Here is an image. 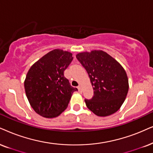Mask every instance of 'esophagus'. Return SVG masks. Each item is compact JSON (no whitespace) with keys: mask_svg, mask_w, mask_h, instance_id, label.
<instances>
[{"mask_svg":"<svg viewBox=\"0 0 153 153\" xmlns=\"http://www.w3.org/2000/svg\"><path fill=\"white\" fill-rule=\"evenodd\" d=\"M78 89L79 92H81V90H82V87H81L80 85H79V86L78 87Z\"/></svg>","mask_w":153,"mask_h":153,"instance_id":"34e87169","label":"esophagus"}]
</instances>
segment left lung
Returning a JSON list of instances; mask_svg holds the SVG:
<instances>
[{
    "mask_svg": "<svg viewBox=\"0 0 153 153\" xmlns=\"http://www.w3.org/2000/svg\"><path fill=\"white\" fill-rule=\"evenodd\" d=\"M76 58L88 72L94 90L93 97L85 100L87 107L98 117L114 114L128 94V79L124 68L102 50L81 52Z\"/></svg>",
    "mask_w": 153,
    "mask_h": 153,
    "instance_id": "8db88e82",
    "label": "left lung"
}]
</instances>
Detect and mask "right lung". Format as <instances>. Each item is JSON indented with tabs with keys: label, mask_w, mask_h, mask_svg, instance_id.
Returning <instances> with one entry per match:
<instances>
[{
	"label": "right lung",
	"mask_w": 153,
	"mask_h": 153,
	"mask_svg": "<svg viewBox=\"0 0 153 153\" xmlns=\"http://www.w3.org/2000/svg\"><path fill=\"white\" fill-rule=\"evenodd\" d=\"M73 54L62 49L49 51L31 66L24 85L26 96L36 113L45 118L61 114L78 89L71 85L64 71L73 61Z\"/></svg>",
	"instance_id": "right-lung-1"
}]
</instances>
